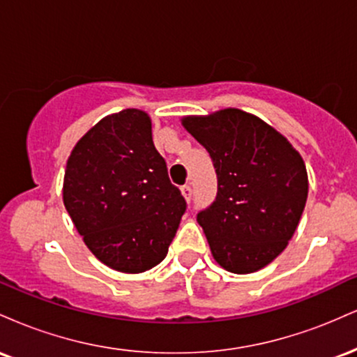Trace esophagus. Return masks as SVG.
<instances>
[{"mask_svg":"<svg viewBox=\"0 0 357 357\" xmlns=\"http://www.w3.org/2000/svg\"><path fill=\"white\" fill-rule=\"evenodd\" d=\"M181 195L184 196V199H186L188 203L191 202V195H192V191H191V186H190V184H184V186H181Z\"/></svg>","mask_w":357,"mask_h":357,"instance_id":"1","label":"esophagus"}]
</instances>
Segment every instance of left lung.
<instances>
[{"instance_id":"obj_1","label":"left lung","mask_w":357,"mask_h":357,"mask_svg":"<svg viewBox=\"0 0 357 357\" xmlns=\"http://www.w3.org/2000/svg\"><path fill=\"white\" fill-rule=\"evenodd\" d=\"M181 122L210 153L218 178L216 199L196 216L213 258L231 273L267 267L289 245L305 208L304 159L278 130L240 109Z\"/></svg>"}]
</instances>
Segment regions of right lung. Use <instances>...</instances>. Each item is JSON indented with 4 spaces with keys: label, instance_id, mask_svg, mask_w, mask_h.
Returning a JSON list of instances; mask_svg holds the SVG:
<instances>
[{
    "label": "right lung",
    "instance_id": "1",
    "mask_svg": "<svg viewBox=\"0 0 357 357\" xmlns=\"http://www.w3.org/2000/svg\"><path fill=\"white\" fill-rule=\"evenodd\" d=\"M63 204L107 267L141 273L165 260L186 202L169 181L144 110L104 117L77 142L65 169Z\"/></svg>",
    "mask_w": 357,
    "mask_h": 357
}]
</instances>
